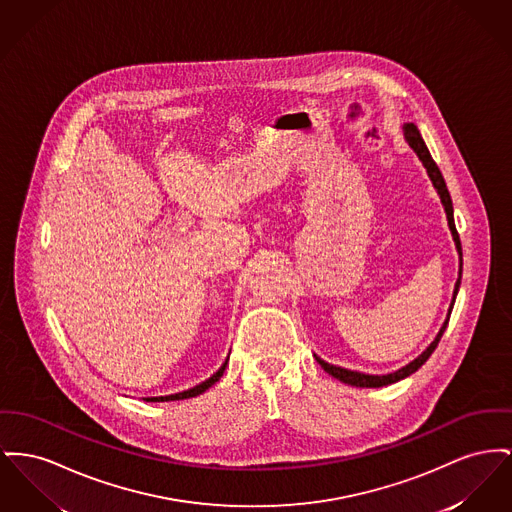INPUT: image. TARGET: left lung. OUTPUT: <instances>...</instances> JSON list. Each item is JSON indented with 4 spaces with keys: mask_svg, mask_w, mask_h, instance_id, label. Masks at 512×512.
Segmentation results:
<instances>
[{
    "mask_svg": "<svg viewBox=\"0 0 512 512\" xmlns=\"http://www.w3.org/2000/svg\"><path fill=\"white\" fill-rule=\"evenodd\" d=\"M404 137H406V141L410 143V147H412L414 151L418 152V156H420L423 166L427 168L429 178H431L433 185H435V189H437V191H439V195H441V201H443V205H445L447 218H449L452 238L456 241V249H458V253H460V261H462V245H460V238H458V232H456V226H454V216H452L451 193H449V189H447V183L443 180V174H441L439 166L435 164V160L431 158V154L427 151V147H425V143H423V139H421L420 131H418V127H416L414 123H406V125H404ZM460 276H462V263H460ZM460 276H458L456 286H454V296H452L449 317H451L452 305H454L456 294H458V288H460ZM449 317H447V321L443 323V327H441V331L437 334V338L429 344V348L421 354L420 358H416L412 363H408L406 367H402V369H398V371H394V373H389V375H365V373L350 371V369H344V367H336V365H331V363H327V361H323L321 358H317V356H315V360L319 361V365H321L329 375L336 377L338 381H342V383H346V385H352V387H385V385H391V383H396V381H400V379H404V377L412 375L414 371H418V369H420L421 365H423L425 361L429 360V356L435 352V348H437V344H439V340H441L443 332H445L447 325H449Z\"/></svg>",
    "mask_w": 512,
    "mask_h": 512,
    "instance_id": "8db88e82",
    "label": "left lung"
}]
</instances>
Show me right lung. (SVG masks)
I'll return each mask as SVG.
<instances>
[{
    "mask_svg": "<svg viewBox=\"0 0 512 512\" xmlns=\"http://www.w3.org/2000/svg\"><path fill=\"white\" fill-rule=\"evenodd\" d=\"M226 365H228V360L222 363V367L212 375L211 379H207V381H203L201 385H197V387H193V389H189V391L178 392V394H170V396H158V398H147L149 402H170V400H183V398H191V396H197V394H203V392L207 391L209 387H212L222 375H224V369H226Z\"/></svg>",
    "mask_w": 512,
    "mask_h": 512,
    "instance_id": "add662e5",
    "label": "right lung"
}]
</instances>
